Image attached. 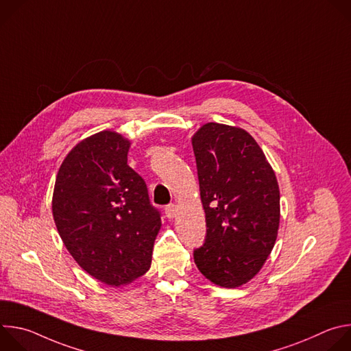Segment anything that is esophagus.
Here are the masks:
<instances>
[{"label":"esophagus","mask_w":351,"mask_h":351,"mask_svg":"<svg viewBox=\"0 0 351 351\" xmlns=\"http://www.w3.org/2000/svg\"><path fill=\"white\" fill-rule=\"evenodd\" d=\"M165 214H167V217H168L169 219H173V218L178 215V207H176L175 204L168 206V207L165 208Z\"/></svg>","instance_id":"esophagus-1"}]
</instances>
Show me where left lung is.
Listing matches in <instances>:
<instances>
[{"label":"left lung","mask_w":351,"mask_h":351,"mask_svg":"<svg viewBox=\"0 0 351 351\" xmlns=\"http://www.w3.org/2000/svg\"><path fill=\"white\" fill-rule=\"evenodd\" d=\"M207 239L194 263L210 282L234 289L252 280L275 245L280 221L276 175L247 130L217 122L191 136Z\"/></svg>","instance_id":"8db88e82"}]
</instances>
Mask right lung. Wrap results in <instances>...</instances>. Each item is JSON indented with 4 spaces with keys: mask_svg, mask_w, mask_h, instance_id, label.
I'll use <instances>...</instances> for the list:
<instances>
[{
    "mask_svg": "<svg viewBox=\"0 0 351 351\" xmlns=\"http://www.w3.org/2000/svg\"><path fill=\"white\" fill-rule=\"evenodd\" d=\"M130 144L114 130L80 140L62 161L53 193L54 222L69 254L112 287L149 269L162 225L144 180L128 165Z\"/></svg>",
    "mask_w": 351,
    "mask_h": 351,
    "instance_id": "obj_1",
    "label": "right lung"
}]
</instances>
